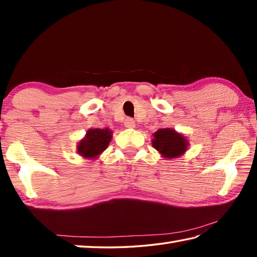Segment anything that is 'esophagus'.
<instances>
[{
	"label": "esophagus",
	"mask_w": 257,
	"mask_h": 257,
	"mask_svg": "<svg viewBox=\"0 0 257 257\" xmlns=\"http://www.w3.org/2000/svg\"><path fill=\"white\" fill-rule=\"evenodd\" d=\"M124 125L127 128H134L135 127V121L132 118H127L124 120Z\"/></svg>",
	"instance_id": "34e87169"
}]
</instances>
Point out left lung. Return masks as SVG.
Wrapping results in <instances>:
<instances>
[{"mask_svg":"<svg viewBox=\"0 0 257 257\" xmlns=\"http://www.w3.org/2000/svg\"><path fill=\"white\" fill-rule=\"evenodd\" d=\"M152 146L165 159H175L181 156L187 151L188 141L184 135L177 133L175 129H159L153 134Z\"/></svg>","mask_w":257,"mask_h":257,"instance_id":"1","label":"left lung"}]
</instances>
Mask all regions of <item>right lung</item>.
<instances>
[{
  "instance_id": "right-lung-1",
  "label": "right lung",
  "mask_w": 257,
  "mask_h": 257,
  "mask_svg": "<svg viewBox=\"0 0 257 257\" xmlns=\"http://www.w3.org/2000/svg\"><path fill=\"white\" fill-rule=\"evenodd\" d=\"M111 138L112 132L108 128L89 129L77 146L78 154L85 159H96L107 149Z\"/></svg>"
}]
</instances>
